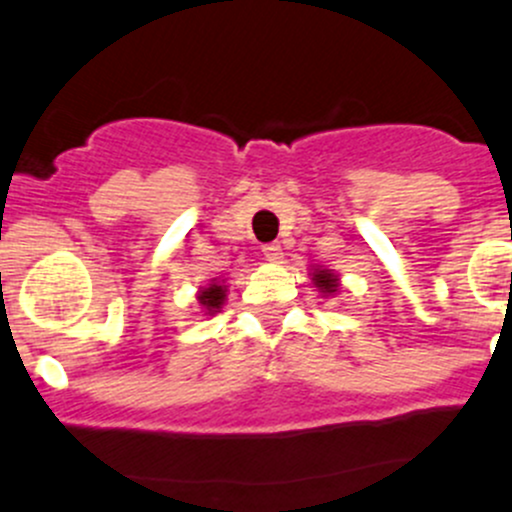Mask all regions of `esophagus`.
Listing matches in <instances>:
<instances>
[{
	"instance_id": "1",
	"label": "esophagus",
	"mask_w": 512,
	"mask_h": 512,
	"mask_svg": "<svg viewBox=\"0 0 512 512\" xmlns=\"http://www.w3.org/2000/svg\"><path fill=\"white\" fill-rule=\"evenodd\" d=\"M262 255L270 262H279L282 260V247H279L277 242H267V245H262Z\"/></svg>"
}]
</instances>
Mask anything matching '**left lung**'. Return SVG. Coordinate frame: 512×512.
<instances>
[{"instance_id":"1","label":"left lung","mask_w":512,"mask_h":512,"mask_svg":"<svg viewBox=\"0 0 512 512\" xmlns=\"http://www.w3.org/2000/svg\"><path fill=\"white\" fill-rule=\"evenodd\" d=\"M314 284H316V287H321V292H326V294L336 292V287H338L336 277H333V274L326 272V270L314 274Z\"/></svg>"}]
</instances>
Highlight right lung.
Returning a JSON list of instances; mask_svg holds the SVG:
<instances>
[{"instance_id":"right-lung-1","label":"right lung","mask_w":512,"mask_h":512,"mask_svg":"<svg viewBox=\"0 0 512 512\" xmlns=\"http://www.w3.org/2000/svg\"><path fill=\"white\" fill-rule=\"evenodd\" d=\"M223 299H225V289L220 287V284H211V287L203 289L201 297H198V301L208 309V314H211V311H218L220 306H223Z\"/></svg>"}]
</instances>
